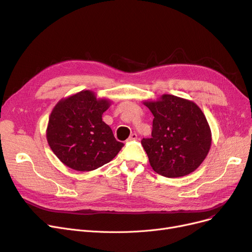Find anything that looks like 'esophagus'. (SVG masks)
<instances>
[{
  "label": "esophagus",
  "mask_w": 252,
  "mask_h": 252,
  "mask_svg": "<svg viewBox=\"0 0 252 252\" xmlns=\"http://www.w3.org/2000/svg\"><path fill=\"white\" fill-rule=\"evenodd\" d=\"M137 139H138V136H137V134H136V133H133V134H131V135L129 136V138L127 139V142L134 141V140H137Z\"/></svg>",
  "instance_id": "1"
}]
</instances>
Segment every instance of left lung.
Masks as SVG:
<instances>
[{"label":"left lung","instance_id":"1","mask_svg":"<svg viewBox=\"0 0 252 252\" xmlns=\"http://www.w3.org/2000/svg\"><path fill=\"white\" fill-rule=\"evenodd\" d=\"M143 103L154 116L151 138L141 141L153 170L166 178L193 173L211 146V130L202 110L193 101L167 94Z\"/></svg>","mask_w":252,"mask_h":252}]
</instances>
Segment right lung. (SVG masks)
<instances>
[{"instance_id": "obj_1", "label": "right lung", "mask_w": 252, "mask_h": 252, "mask_svg": "<svg viewBox=\"0 0 252 252\" xmlns=\"http://www.w3.org/2000/svg\"><path fill=\"white\" fill-rule=\"evenodd\" d=\"M111 101L90 90L61 99L53 108L47 141L60 161L74 170H94L111 161L124 144L102 121Z\"/></svg>"}]
</instances>
